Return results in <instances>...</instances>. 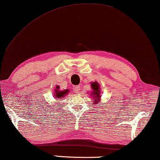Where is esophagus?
<instances>
[{"label": "esophagus", "instance_id": "esophagus-1", "mask_svg": "<svg viewBox=\"0 0 160 160\" xmlns=\"http://www.w3.org/2000/svg\"><path fill=\"white\" fill-rule=\"evenodd\" d=\"M80 89V87L79 86V85H76V86L73 87V90L75 93H78V92H79Z\"/></svg>", "mask_w": 160, "mask_h": 160}]
</instances>
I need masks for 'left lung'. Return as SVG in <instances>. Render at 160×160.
Returning a JSON list of instances; mask_svg holds the SVG:
<instances>
[{
  "label": "left lung",
  "mask_w": 160,
  "mask_h": 160,
  "mask_svg": "<svg viewBox=\"0 0 160 160\" xmlns=\"http://www.w3.org/2000/svg\"><path fill=\"white\" fill-rule=\"evenodd\" d=\"M91 88L92 89L91 95L95 100L94 104H97L98 102H99L100 98H101V95H100V94H101V92H100V85L97 82H92Z\"/></svg>",
  "instance_id": "left-lung-1"
}]
</instances>
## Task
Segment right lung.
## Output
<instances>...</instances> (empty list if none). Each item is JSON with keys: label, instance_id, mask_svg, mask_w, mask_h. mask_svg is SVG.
I'll return each instance as SVG.
<instances>
[{"label": "right lung", "instance_id": "add662e5", "mask_svg": "<svg viewBox=\"0 0 160 160\" xmlns=\"http://www.w3.org/2000/svg\"><path fill=\"white\" fill-rule=\"evenodd\" d=\"M59 87L58 85H57V88L55 89V97L56 99H59V98H62L65 96V95H67L68 93L69 90H63V91H60V90H59Z\"/></svg>", "mask_w": 160, "mask_h": 160}]
</instances>
